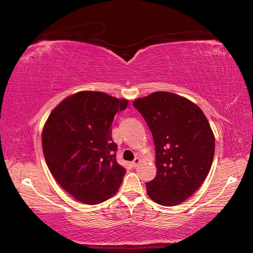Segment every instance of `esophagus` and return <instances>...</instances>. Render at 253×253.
<instances>
[{"mask_svg":"<svg viewBox=\"0 0 253 253\" xmlns=\"http://www.w3.org/2000/svg\"><path fill=\"white\" fill-rule=\"evenodd\" d=\"M139 163H140V158H136V159L133 160L132 162H131V164H132L133 168H136V166H137Z\"/></svg>","mask_w":253,"mask_h":253,"instance_id":"34e87169","label":"esophagus"}]
</instances>
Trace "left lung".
Instances as JSON below:
<instances>
[{"label":"left lung","instance_id":"8db88e82","mask_svg":"<svg viewBox=\"0 0 253 253\" xmlns=\"http://www.w3.org/2000/svg\"><path fill=\"white\" fill-rule=\"evenodd\" d=\"M155 144V178L146 182L148 196L173 207L195 193L211 169L215 139L206 115L191 101L175 93L158 92L137 99Z\"/></svg>","mask_w":253,"mask_h":253}]
</instances>
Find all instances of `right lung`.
<instances>
[{"label":"right lung","mask_w":253,"mask_h":253,"mask_svg":"<svg viewBox=\"0 0 253 253\" xmlns=\"http://www.w3.org/2000/svg\"><path fill=\"white\" fill-rule=\"evenodd\" d=\"M127 100L99 91H80L52 111L42 132L51 174L78 201L98 204L117 192L126 173L116 161L112 123Z\"/></svg>","instance_id":"right-lung-1"}]
</instances>
